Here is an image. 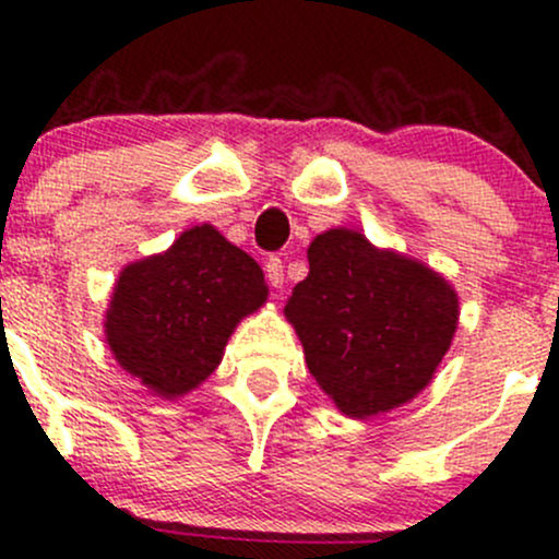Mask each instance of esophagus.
Returning <instances> with one entry per match:
<instances>
[{
    "instance_id": "esophagus-1",
    "label": "esophagus",
    "mask_w": 559,
    "mask_h": 559,
    "mask_svg": "<svg viewBox=\"0 0 559 559\" xmlns=\"http://www.w3.org/2000/svg\"><path fill=\"white\" fill-rule=\"evenodd\" d=\"M265 278L273 288L284 286V262H281V258H275V254H271L265 262Z\"/></svg>"
}]
</instances>
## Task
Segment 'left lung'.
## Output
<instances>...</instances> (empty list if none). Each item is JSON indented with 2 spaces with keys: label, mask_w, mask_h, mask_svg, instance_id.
<instances>
[{
  "label": "left lung",
  "mask_w": 559,
  "mask_h": 559,
  "mask_svg": "<svg viewBox=\"0 0 559 559\" xmlns=\"http://www.w3.org/2000/svg\"><path fill=\"white\" fill-rule=\"evenodd\" d=\"M307 260L286 318L336 407L370 418L426 389L457 329V294L447 281L349 228L320 234Z\"/></svg>",
  "instance_id": "obj_1"
}]
</instances>
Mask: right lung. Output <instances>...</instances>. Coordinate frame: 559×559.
Here are the masks:
<instances>
[{"instance_id": "obj_1", "label": "right lung", "mask_w": 559, "mask_h": 559, "mask_svg": "<svg viewBox=\"0 0 559 559\" xmlns=\"http://www.w3.org/2000/svg\"><path fill=\"white\" fill-rule=\"evenodd\" d=\"M267 297L260 265L213 226L128 265L107 310L115 360L159 396H181L221 365L236 323Z\"/></svg>"}]
</instances>
